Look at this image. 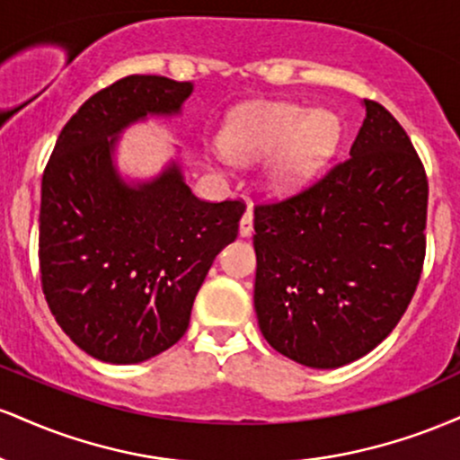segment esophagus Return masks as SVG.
<instances>
[{
	"label": "esophagus",
	"instance_id": "obj_1",
	"mask_svg": "<svg viewBox=\"0 0 460 460\" xmlns=\"http://www.w3.org/2000/svg\"><path fill=\"white\" fill-rule=\"evenodd\" d=\"M251 234H252V209L248 208L240 220V235L248 237Z\"/></svg>",
	"mask_w": 460,
	"mask_h": 460
}]
</instances>
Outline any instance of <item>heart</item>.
Segmentation results:
<instances>
[{
  "mask_svg": "<svg viewBox=\"0 0 460 460\" xmlns=\"http://www.w3.org/2000/svg\"><path fill=\"white\" fill-rule=\"evenodd\" d=\"M340 140L335 114L289 102H260L237 110L220 134V146L234 162L268 155L266 181L274 192H296L329 160Z\"/></svg>",
  "mask_w": 460,
  "mask_h": 460,
  "instance_id": "b5f03b06",
  "label": "heart"
}]
</instances>
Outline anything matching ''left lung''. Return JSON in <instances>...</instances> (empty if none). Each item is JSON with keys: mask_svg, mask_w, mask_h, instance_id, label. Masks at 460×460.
Returning a JSON list of instances; mask_svg holds the SVG:
<instances>
[{"mask_svg": "<svg viewBox=\"0 0 460 460\" xmlns=\"http://www.w3.org/2000/svg\"><path fill=\"white\" fill-rule=\"evenodd\" d=\"M363 105L344 162L294 197L255 205L261 335L307 367L374 350L404 315L424 266V164L381 103Z\"/></svg>", "mask_w": 460, "mask_h": 460, "instance_id": "left-lung-1", "label": "left lung"}]
</instances>
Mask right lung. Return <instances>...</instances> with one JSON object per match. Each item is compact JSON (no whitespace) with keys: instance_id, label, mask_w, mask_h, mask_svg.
I'll use <instances>...</instances> for the list:
<instances>
[{"instance_id":"right-lung-1","label":"right lung","mask_w":460,"mask_h":460,"mask_svg":"<svg viewBox=\"0 0 460 460\" xmlns=\"http://www.w3.org/2000/svg\"><path fill=\"white\" fill-rule=\"evenodd\" d=\"M192 84L128 75L62 128L40 186L39 261L47 305L84 352L140 363L188 331L199 288L237 237L246 205L208 203L172 162L153 181L116 172L119 134L146 114L175 116Z\"/></svg>"}]
</instances>
